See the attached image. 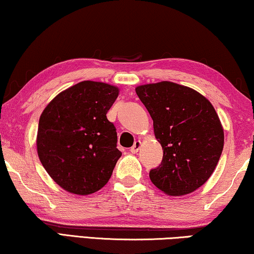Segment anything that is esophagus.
Returning a JSON list of instances; mask_svg holds the SVG:
<instances>
[{
    "label": "esophagus",
    "instance_id": "34e87169",
    "mask_svg": "<svg viewBox=\"0 0 254 254\" xmlns=\"http://www.w3.org/2000/svg\"><path fill=\"white\" fill-rule=\"evenodd\" d=\"M139 148H141V141H135L134 145L130 148V152L131 153H136L139 150Z\"/></svg>",
    "mask_w": 254,
    "mask_h": 254
}]
</instances>
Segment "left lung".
I'll return each instance as SVG.
<instances>
[{"instance_id": "left-lung-1", "label": "left lung", "mask_w": 254, "mask_h": 254, "mask_svg": "<svg viewBox=\"0 0 254 254\" xmlns=\"http://www.w3.org/2000/svg\"><path fill=\"white\" fill-rule=\"evenodd\" d=\"M163 146L161 164L150 180L170 196H183L204 185L221 157L225 134L207 98L181 84L161 81L136 87Z\"/></svg>"}]
</instances>
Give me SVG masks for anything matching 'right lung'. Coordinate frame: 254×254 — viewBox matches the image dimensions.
I'll return each instance as SVG.
<instances>
[{"label": "right lung", "mask_w": 254, "mask_h": 254, "mask_svg": "<svg viewBox=\"0 0 254 254\" xmlns=\"http://www.w3.org/2000/svg\"><path fill=\"white\" fill-rule=\"evenodd\" d=\"M118 95L116 86L82 81L58 94L43 110L36 136L40 161L68 192L94 193L111 178L121 152L106 113Z\"/></svg>", "instance_id": "1"}]
</instances>
